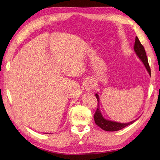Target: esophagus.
Instances as JSON below:
<instances>
[{"instance_id":"34e87169","label":"esophagus","mask_w":160,"mask_h":160,"mask_svg":"<svg viewBox=\"0 0 160 160\" xmlns=\"http://www.w3.org/2000/svg\"><path fill=\"white\" fill-rule=\"evenodd\" d=\"M95 85H96V83H95L94 80L92 79L87 80L84 82V88H85L87 91H91V89H93Z\"/></svg>"}]
</instances>
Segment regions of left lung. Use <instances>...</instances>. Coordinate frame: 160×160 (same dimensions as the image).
I'll use <instances>...</instances> for the list:
<instances>
[{
  "mask_svg": "<svg viewBox=\"0 0 160 160\" xmlns=\"http://www.w3.org/2000/svg\"><path fill=\"white\" fill-rule=\"evenodd\" d=\"M134 51L135 53H136V55L138 56L139 58L141 60L142 62L144 64L146 69H147V70L148 71V73L151 75V69H150V67H149L148 58H147V54H146L144 47L142 45L137 36L135 37ZM96 97L98 100V108L96 113H95L93 115L94 120L98 127H100L102 129H103V130L106 131H115L121 130V129L127 127V126L132 124L134 122H135L138 120V119H136V120L130 122H128V123H120V122L107 120V119L103 118L102 115L101 113L100 107H99L100 99H99V96H98V93H96Z\"/></svg>",
  "mask_w": 160,
  "mask_h": 160,
  "instance_id": "left-lung-1",
  "label": "left lung"
}]
</instances>
